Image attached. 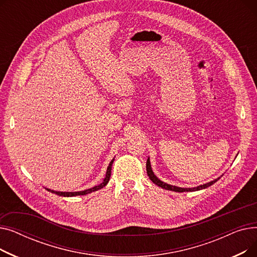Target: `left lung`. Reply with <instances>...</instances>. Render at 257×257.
Here are the masks:
<instances>
[{
    "label": "left lung",
    "mask_w": 257,
    "mask_h": 257,
    "mask_svg": "<svg viewBox=\"0 0 257 257\" xmlns=\"http://www.w3.org/2000/svg\"><path fill=\"white\" fill-rule=\"evenodd\" d=\"M146 168H147V174H148V176H149V178L151 179V181H152L153 183H155L156 185L160 186L161 188H165V190L173 191V192H178V193H183V192H195V191L203 190V188H206V187H208V186L212 185L213 183H215V182H217V181L220 179V177H219V178L214 179V180H212V181H210V182H208V183L199 185V186H197V187H193V188H184V187H178V186H175V185H170V184H168V183H166V182H163V181H161L160 179H158V178L155 176V175H154L153 171H152L151 163H150V158H148V160H147Z\"/></svg>",
    "instance_id": "left-lung-1"
}]
</instances>
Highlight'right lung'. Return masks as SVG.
<instances>
[{
  "mask_svg": "<svg viewBox=\"0 0 257 257\" xmlns=\"http://www.w3.org/2000/svg\"><path fill=\"white\" fill-rule=\"evenodd\" d=\"M113 160L114 158L110 161L109 166H108L107 168V171H106V176L103 180L102 183H100L99 185H96L93 186L91 188H88V190H85V191H80V192H56V191H52V190H49V188H47V191L53 193V194H56L58 196H62V197H75V196H82V195H87L89 193H92V192H96L98 190H101V188H103L107 183L108 181H109L110 179V175H111V166L113 164Z\"/></svg>",
  "mask_w": 257,
  "mask_h": 257,
  "instance_id": "1",
  "label": "right lung"
}]
</instances>
